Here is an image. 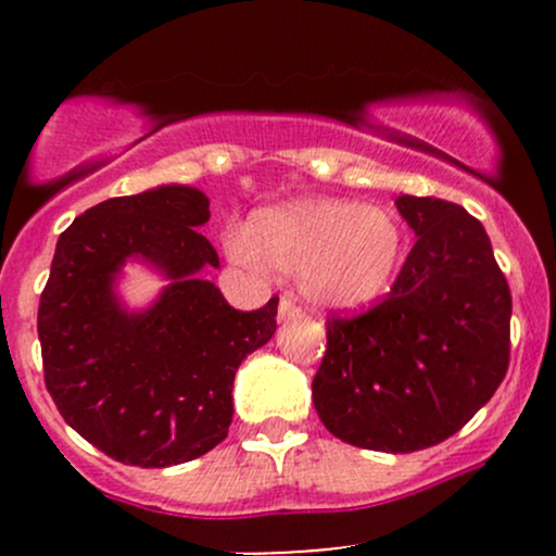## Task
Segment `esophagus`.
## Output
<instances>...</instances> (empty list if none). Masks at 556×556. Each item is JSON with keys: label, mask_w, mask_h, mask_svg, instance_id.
I'll return each instance as SVG.
<instances>
[{"label": "esophagus", "mask_w": 556, "mask_h": 556, "mask_svg": "<svg viewBox=\"0 0 556 556\" xmlns=\"http://www.w3.org/2000/svg\"><path fill=\"white\" fill-rule=\"evenodd\" d=\"M298 316H300V308L290 298L279 300V321H290V318H298Z\"/></svg>", "instance_id": "esophagus-1"}]
</instances>
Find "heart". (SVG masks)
Wrapping results in <instances>:
<instances>
[{"label": "heart", "instance_id": "b5f03b06", "mask_svg": "<svg viewBox=\"0 0 556 556\" xmlns=\"http://www.w3.org/2000/svg\"><path fill=\"white\" fill-rule=\"evenodd\" d=\"M227 256L256 271L295 274L300 292L331 311L387 295L405 258V229L389 208L308 198L264 208L251 229H227Z\"/></svg>", "mask_w": 556, "mask_h": 556}]
</instances>
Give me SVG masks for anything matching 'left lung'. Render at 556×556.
<instances>
[{
	"mask_svg": "<svg viewBox=\"0 0 556 556\" xmlns=\"http://www.w3.org/2000/svg\"><path fill=\"white\" fill-rule=\"evenodd\" d=\"M394 203L416 245L379 305L327 318L311 389L337 439L400 455L450 439L502 384L513 295L476 216L442 198Z\"/></svg>",
	"mask_w": 556,
	"mask_h": 556,
	"instance_id": "obj_1",
	"label": "left lung"
}]
</instances>
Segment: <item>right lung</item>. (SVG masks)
<instances>
[{"mask_svg":"<svg viewBox=\"0 0 556 556\" xmlns=\"http://www.w3.org/2000/svg\"><path fill=\"white\" fill-rule=\"evenodd\" d=\"M208 198L159 185L88 208L56 240L38 303L43 381L56 410L112 460L169 468L206 455L232 424L240 363L277 329L271 298L235 311L201 277L219 266ZM130 257L170 279L149 309L127 312L113 285Z\"/></svg>","mask_w":556,"mask_h":556,"instance_id":"add662e5","label":"right lung"}]
</instances>
